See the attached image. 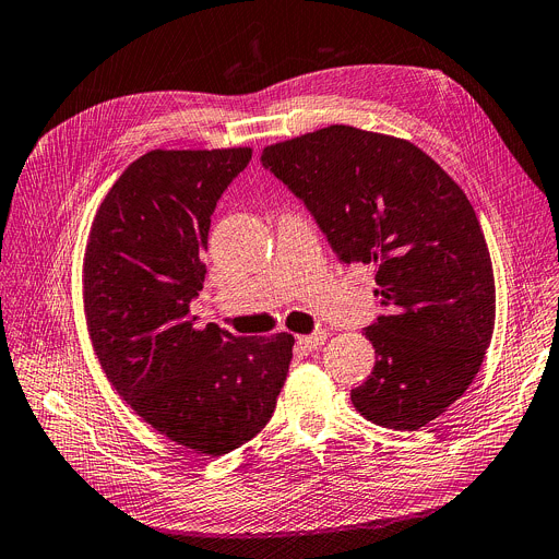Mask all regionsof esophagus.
<instances>
[{"label": "esophagus", "instance_id": "esophagus-1", "mask_svg": "<svg viewBox=\"0 0 559 559\" xmlns=\"http://www.w3.org/2000/svg\"><path fill=\"white\" fill-rule=\"evenodd\" d=\"M328 340V332L325 330H317L312 334H304V337H299V344L306 348V350H314L319 346H323V342Z\"/></svg>", "mask_w": 559, "mask_h": 559}]
</instances>
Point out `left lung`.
I'll return each mask as SVG.
<instances>
[{
  "mask_svg": "<svg viewBox=\"0 0 559 559\" xmlns=\"http://www.w3.org/2000/svg\"><path fill=\"white\" fill-rule=\"evenodd\" d=\"M260 162L342 263L378 267L386 314L364 330L376 366L355 408L389 429L429 425L467 391L495 330L492 260L461 186L412 141L353 126L272 143Z\"/></svg>",
  "mask_w": 559,
  "mask_h": 559,
  "instance_id": "obj_1",
  "label": "left lung"
}]
</instances>
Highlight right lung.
I'll use <instances>...</instances> for the list:
<instances>
[{
  "mask_svg": "<svg viewBox=\"0 0 559 559\" xmlns=\"http://www.w3.org/2000/svg\"><path fill=\"white\" fill-rule=\"evenodd\" d=\"M251 147L151 151L100 202L83 260V306L107 380L153 429L222 456L263 429L287 378L294 337L195 328L204 251L219 195Z\"/></svg>",
  "mask_w": 559,
  "mask_h": 559,
  "instance_id": "obj_1",
  "label": "right lung"
}]
</instances>
